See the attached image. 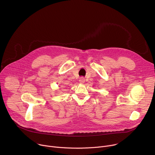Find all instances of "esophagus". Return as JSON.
<instances>
[{"label": "esophagus", "mask_w": 155, "mask_h": 155, "mask_svg": "<svg viewBox=\"0 0 155 155\" xmlns=\"http://www.w3.org/2000/svg\"><path fill=\"white\" fill-rule=\"evenodd\" d=\"M84 81H85V79H84V78H83V77H81V78H80L79 79V82H80V83H84Z\"/></svg>", "instance_id": "34e87169"}]
</instances>
